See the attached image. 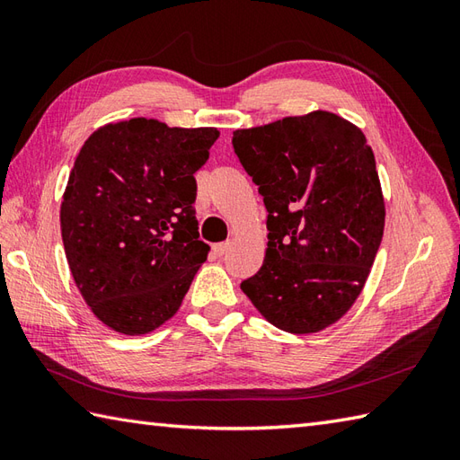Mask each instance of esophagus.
<instances>
[{
  "label": "esophagus",
  "mask_w": 460,
  "mask_h": 460,
  "mask_svg": "<svg viewBox=\"0 0 460 460\" xmlns=\"http://www.w3.org/2000/svg\"><path fill=\"white\" fill-rule=\"evenodd\" d=\"M229 247H231V243L229 241H225V243H217V245H213V252L217 257H221V255H225V252L229 251Z\"/></svg>",
  "instance_id": "34e87169"
}]
</instances>
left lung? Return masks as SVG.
<instances>
[{
    "label": "left lung",
    "mask_w": 460,
    "mask_h": 460,
    "mask_svg": "<svg viewBox=\"0 0 460 460\" xmlns=\"http://www.w3.org/2000/svg\"><path fill=\"white\" fill-rule=\"evenodd\" d=\"M259 185L269 243L241 288L270 324L312 334L346 314L384 237L385 205L364 132L316 111L233 132Z\"/></svg>",
    "instance_id": "1"
}]
</instances>
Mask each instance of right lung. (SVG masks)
Listing matches in <instances>:
<instances>
[{"instance_id":"right-lung-1","label":"right lung","mask_w":460,"mask_h":460,"mask_svg":"<svg viewBox=\"0 0 460 460\" xmlns=\"http://www.w3.org/2000/svg\"><path fill=\"white\" fill-rule=\"evenodd\" d=\"M217 128L132 119L91 134L61 205L68 269L96 318L120 334L162 326L209 252L195 219L193 173Z\"/></svg>"}]
</instances>
